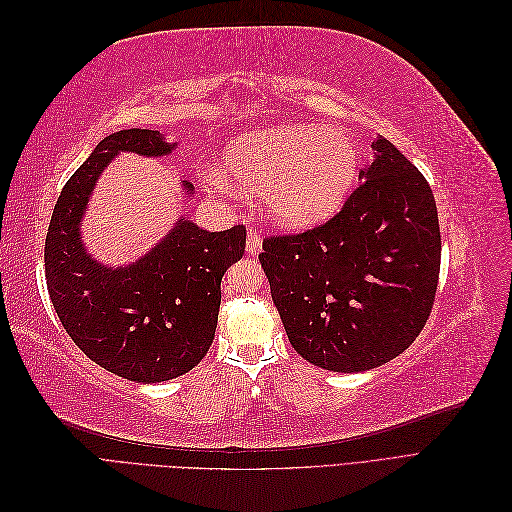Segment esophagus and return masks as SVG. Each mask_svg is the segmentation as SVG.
I'll list each match as a JSON object with an SVG mask.
<instances>
[{
    "mask_svg": "<svg viewBox=\"0 0 512 512\" xmlns=\"http://www.w3.org/2000/svg\"><path fill=\"white\" fill-rule=\"evenodd\" d=\"M245 243H247V254H250V256L260 254V250H262V237L258 235L256 230H250V232H247V239H245Z\"/></svg>",
    "mask_w": 512,
    "mask_h": 512,
    "instance_id": "34e87169",
    "label": "esophagus"
}]
</instances>
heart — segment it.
<instances>
[{
	"instance_id": "1",
	"label": "heart",
	"mask_w": 512,
	"mask_h": 512,
	"mask_svg": "<svg viewBox=\"0 0 512 512\" xmlns=\"http://www.w3.org/2000/svg\"><path fill=\"white\" fill-rule=\"evenodd\" d=\"M359 168L352 138L337 128L277 126L239 136L211 175L215 188L226 181L256 194L271 218L288 228H309L335 213Z\"/></svg>"
}]
</instances>
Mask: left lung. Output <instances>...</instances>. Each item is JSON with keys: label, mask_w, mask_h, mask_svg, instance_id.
Listing matches in <instances>:
<instances>
[{"label": "left lung", "mask_w": 512, "mask_h": 512, "mask_svg": "<svg viewBox=\"0 0 512 512\" xmlns=\"http://www.w3.org/2000/svg\"><path fill=\"white\" fill-rule=\"evenodd\" d=\"M376 158L329 222L267 237L258 258L292 348L329 371L393 361L423 331L440 275L438 209L427 179L378 136Z\"/></svg>", "instance_id": "obj_1"}]
</instances>
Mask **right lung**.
Listing matches in <instances>:
<instances>
[{
  "label": "right lung",
  "mask_w": 512,
  "mask_h": 512,
  "mask_svg": "<svg viewBox=\"0 0 512 512\" xmlns=\"http://www.w3.org/2000/svg\"><path fill=\"white\" fill-rule=\"evenodd\" d=\"M158 130H121L96 145L61 190L44 243L46 286L72 342L91 361L132 382L173 380L213 344L222 277L245 252V226L222 232L183 218L126 267L85 250L81 222L102 170L119 153L162 158L175 149ZM194 194L190 181L181 183Z\"/></svg>",
  "instance_id": "add662e5"
}]
</instances>
